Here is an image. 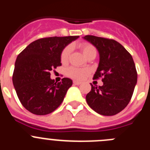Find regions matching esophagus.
I'll use <instances>...</instances> for the list:
<instances>
[{
  "label": "esophagus",
  "instance_id": "obj_1",
  "mask_svg": "<svg viewBox=\"0 0 150 150\" xmlns=\"http://www.w3.org/2000/svg\"><path fill=\"white\" fill-rule=\"evenodd\" d=\"M81 83H82L81 82L76 81V80H74V84H75V85H80Z\"/></svg>",
  "mask_w": 150,
  "mask_h": 150
}]
</instances>
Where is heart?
I'll return each instance as SVG.
<instances>
[{"label":"heart","mask_w":150,"mask_h":150,"mask_svg":"<svg viewBox=\"0 0 150 150\" xmlns=\"http://www.w3.org/2000/svg\"><path fill=\"white\" fill-rule=\"evenodd\" d=\"M80 48H81V50L83 51V55L86 57L89 55L90 54H91L92 52H96V49H95L92 45L89 44V43H83V44L80 46ZM71 46H67V47L63 50L62 55H61L62 62H64L68 59V57L70 53H71ZM86 73V71H83V70H81V69L75 68V67H71V68H69L68 71H67V74H68L69 76L74 78V79H82Z\"/></svg>","instance_id":"b5f03b06"}]
</instances>
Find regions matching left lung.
Here are the masks:
<instances>
[{
    "label": "left lung",
    "mask_w": 150,
    "mask_h": 150,
    "mask_svg": "<svg viewBox=\"0 0 150 150\" xmlns=\"http://www.w3.org/2000/svg\"><path fill=\"white\" fill-rule=\"evenodd\" d=\"M99 53L94 79L102 77L103 86H93L86 95L91 109L103 116H113L129 103L137 84V74L132 56L120 43L92 35L83 37Z\"/></svg>",
    "instance_id": "obj_1"
}]
</instances>
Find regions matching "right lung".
<instances>
[{
    "label": "right lung",
    "mask_w": 150,
    "mask_h": 150,
    "mask_svg": "<svg viewBox=\"0 0 150 150\" xmlns=\"http://www.w3.org/2000/svg\"><path fill=\"white\" fill-rule=\"evenodd\" d=\"M78 38L68 36L37 40L18 55L13 83L18 99L29 112L49 114L62 103L73 81L63 78L62 82H55L50 78V71L62 65V51Z\"/></svg>",
    "instance_id": "add662e5"
}]
</instances>
